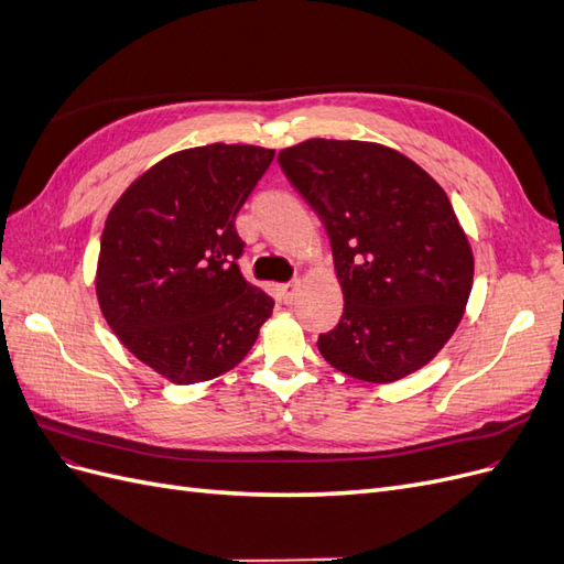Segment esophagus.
<instances>
[{
  "label": "esophagus",
  "mask_w": 564,
  "mask_h": 564,
  "mask_svg": "<svg viewBox=\"0 0 564 564\" xmlns=\"http://www.w3.org/2000/svg\"><path fill=\"white\" fill-rule=\"evenodd\" d=\"M278 292H280L284 303H292L296 299V292H299V282L296 280L294 282H284V284L278 286Z\"/></svg>",
  "instance_id": "obj_1"
}]
</instances>
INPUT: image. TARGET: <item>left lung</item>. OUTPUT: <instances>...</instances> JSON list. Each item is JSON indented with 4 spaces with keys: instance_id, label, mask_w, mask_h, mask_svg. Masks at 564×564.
I'll return each instance as SVG.
<instances>
[{
    "instance_id": "1",
    "label": "left lung",
    "mask_w": 564,
    "mask_h": 564,
    "mask_svg": "<svg viewBox=\"0 0 564 564\" xmlns=\"http://www.w3.org/2000/svg\"><path fill=\"white\" fill-rule=\"evenodd\" d=\"M278 162L324 224L344 289V315L317 338L324 360L371 383L429 365L473 286V251L447 193L377 143L311 139Z\"/></svg>"
}]
</instances>
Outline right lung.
I'll use <instances>...</instances> for the list:
<instances>
[{"label":"right lung","mask_w":564,"mask_h":564,"mask_svg":"<svg viewBox=\"0 0 564 564\" xmlns=\"http://www.w3.org/2000/svg\"><path fill=\"white\" fill-rule=\"evenodd\" d=\"M275 150L212 143L135 178L100 235L96 294L110 329L172 383L220 377L245 360L272 301L237 259L235 216Z\"/></svg>","instance_id":"add662e5"}]
</instances>
